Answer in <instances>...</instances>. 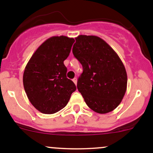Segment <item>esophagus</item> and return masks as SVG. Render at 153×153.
I'll list each match as a JSON object with an SVG mask.
<instances>
[{
	"instance_id": "obj_1",
	"label": "esophagus",
	"mask_w": 153,
	"mask_h": 153,
	"mask_svg": "<svg viewBox=\"0 0 153 153\" xmlns=\"http://www.w3.org/2000/svg\"><path fill=\"white\" fill-rule=\"evenodd\" d=\"M72 81H73V82L75 83V85H76V84H77V78H74L73 79H72Z\"/></svg>"
}]
</instances>
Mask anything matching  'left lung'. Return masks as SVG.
<instances>
[{"instance_id": "left-lung-1", "label": "left lung", "mask_w": 153, "mask_h": 153, "mask_svg": "<svg viewBox=\"0 0 153 153\" xmlns=\"http://www.w3.org/2000/svg\"><path fill=\"white\" fill-rule=\"evenodd\" d=\"M72 48L74 56L83 67L77 88L92 110L105 114L122 101L127 75L118 54L101 38L78 35Z\"/></svg>"}]
</instances>
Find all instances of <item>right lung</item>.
<instances>
[{
  "label": "right lung",
  "instance_id": "right-lung-1",
  "mask_svg": "<svg viewBox=\"0 0 153 153\" xmlns=\"http://www.w3.org/2000/svg\"><path fill=\"white\" fill-rule=\"evenodd\" d=\"M75 42L72 38L53 36L34 52L24 69L23 83L31 104L44 114H53L65 107L76 89L67 78L64 64Z\"/></svg>",
  "mask_w": 153,
  "mask_h": 153
}]
</instances>
